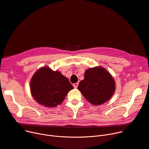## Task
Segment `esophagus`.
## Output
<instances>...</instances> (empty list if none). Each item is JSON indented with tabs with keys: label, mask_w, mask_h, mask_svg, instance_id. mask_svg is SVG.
<instances>
[{
	"label": "esophagus",
	"mask_w": 149,
	"mask_h": 149,
	"mask_svg": "<svg viewBox=\"0 0 149 149\" xmlns=\"http://www.w3.org/2000/svg\"><path fill=\"white\" fill-rule=\"evenodd\" d=\"M78 83H74V84H73V86H74V88H77V87H78Z\"/></svg>",
	"instance_id": "34e87169"
}]
</instances>
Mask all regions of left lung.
I'll use <instances>...</instances> for the list:
<instances>
[{"instance_id":"left-lung-1","label":"left lung","mask_w":149,"mask_h":149,"mask_svg":"<svg viewBox=\"0 0 149 149\" xmlns=\"http://www.w3.org/2000/svg\"><path fill=\"white\" fill-rule=\"evenodd\" d=\"M78 89L87 101L94 105H100L111 97L116 89L111 75L102 67L89 68L85 71L84 78Z\"/></svg>"}]
</instances>
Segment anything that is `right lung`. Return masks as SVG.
Wrapping results in <instances>:
<instances>
[{
    "instance_id": "1",
    "label": "right lung",
    "mask_w": 149,
    "mask_h": 149,
    "mask_svg": "<svg viewBox=\"0 0 149 149\" xmlns=\"http://www.w3.org/2000/svg\"><path fill=\"white\" fill-rule=\"evenodd\" d=\"M73 88L68 78L48 66L39 69L31 80L32 96L39 104L46 107L61 104Z\"/></svg>"
}]
</instances>
